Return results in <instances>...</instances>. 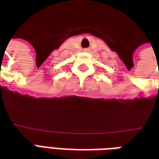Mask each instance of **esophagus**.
I'll return each instance as SVG.
<instances>
[{"label": "esophagus", "mask_w": 159, "mask_h": 159, "mask_svg": "<svg viewBox=\"0 0 159 159\" xmlns=\"http://www.w3.org/2000/svg\"><path fill=\"white\" fill-rule=\"evenodd\" d=\"M83 51H84V52H89L90 49L89 48H84L83 49Z\"/></svg>", "instance_id": "obj_1"}]
</instances>
